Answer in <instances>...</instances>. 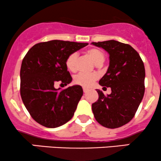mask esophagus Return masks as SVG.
Instances as JSON below:
<instances>
[{"mask_svg": "<svg viewBox=\"0 0 161 161\" xmlns=\"http://www.w3.org/2000/svg\"><path fill=\"white\" fill-rule=\"evenodd\" d=\"M83 92H84V93H86L87 92H88V89L86 88H83Z\"/></svg>", "mask_w": 161, "mask_h": 161, "instance_id": "1", "label": "esophagus"}]
</instances>
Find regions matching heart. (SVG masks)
<instances>
[{"instance_id": "b5f03b06", "label": "heart", "mask_w": 161, "mask_h": 161, "mask_svg": "<svg viewBox=\"0 0 161 161\" xmlns=\"http://www.w3.org/2000/svg\"><path fill=\"white\" fill-rule=\"evenodd\" d=\"M87 54L90 57L96 65H101L104 61V55L101 51L97 48H90L87 51ZM78 57V53L76 52L72 53L67 57L66 60V66L69 71L75 72L77 69L76 60ZM97 75L95 73H80L74 77V82L76 85L82 87H89L92 86L96 79H97Z\"/></svg>"}]
</instances>
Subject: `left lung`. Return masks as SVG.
Returning a JSON list of instances; mask_svg holds the SVG:
<instances>
[{
  "label": "left lung",
  "instance_id": "8db88e82",
  "mask_svg": "<svg viewBox=\"0 0 161 161\" xmlns=\"http://www.w3.org/2000/svg\"><path fill=\"white\" fill-rule=\"evenodd\" d=\"M92 44L102 47L110 55L108 69L99 84L111 88V94L108 95L97 89L99 97L92 104V111L101 125L109 129L119 128L134 117L143 98L144 63L137 51L128 44L115 40Z\"/></svg>",
  "mask_w": 161,
  "mask_h": 161
}]
</instances>
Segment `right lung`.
<instances>
[{"label":"right lung","instance_id":"right-lung-1","mask_svg":"<svg viewBox=\"0 0 161 161\" xmlns=\"http://www.w3.org/2000/svg\"><path fill=\"white\" fill-rule=\"evenodd\" d=\"M60 40L40 42L29 50L20 69V95L34 120L47 128L65 124L74 115L83 95L82 87L55 88L57 82L67 86L72 77L66 60L88 45Z\"/></svg>","mask_w":161,"mask_h":161}]
</instances>
